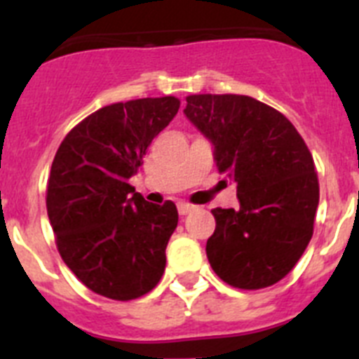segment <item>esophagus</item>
I'll list each match as a JSON object with an SVG mask.
<instances>
[{"instance_id":"34e87169","label":"esophagus","mask_w":359,"mask_h":359,"mask_svg":"<svg viewBox=\"0 0 359 359\" xmlns=\"http://www.w3.org/2000/svg\"><path fill=\"white\" fill-rule=\"evenodd\" d=\"M194 210H196V207L194 205H190V203H185V201L177 203V212H180V215H187Z\"/></svg>"}]
</instances>
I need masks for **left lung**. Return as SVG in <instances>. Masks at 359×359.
Instances as JSON below:
<instances>
[{"label":"left lung","instance_id":"8db88e82","mask_svg":"<svg viewBox=\"0 0 359 359\" xmlns=\"http://www.w3.org/2000/svg\"><path fill=\"white\" fill-rule=\"evenodd\" d=\"M185 115L214 144L239 210L214 208L207 257L221 280L262 290L286 277L307 248L320 187L313 154L293 123L246 95H189Z\"/></svg>","mask_w":359,"mask_h":359}]
</instances>
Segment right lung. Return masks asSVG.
Returning <instances> with one entry per match:
<instances>
[{
    "instance_id": "right-lung-1",
    "label": "right lung",
    "mask_w": 359,
    "mask_h": 359,
    "mask_svg": "<svg viewBox=\"0 0 359 359\" xmlns=\"http://www.w3.org/2000/svg\"><path fill=\"white\" fill-rule=\"evenodd\" d=\"M180 109V98H136L95 111L61 142L46 185L57 250L93 293L128 302L154 290L177 226L172 201L147 203L128 180Z\"/></svg>"
}]
</instances>
